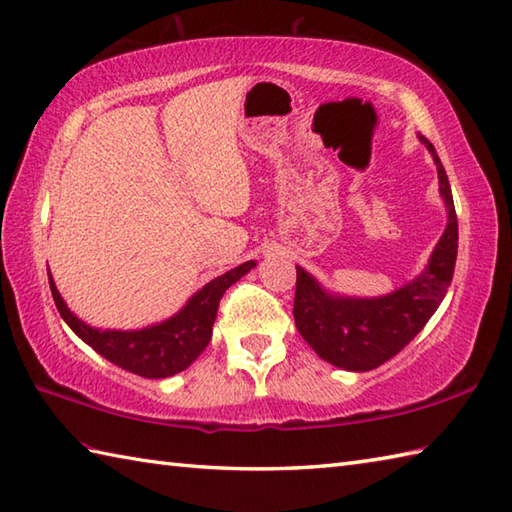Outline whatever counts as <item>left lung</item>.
Returning <instances> with one entry per match:
<instances>
[{"label":"left lung","instance_id":"obj_1","mask_svg":"<svg viewBox=\"0 0 512 512\" xmlns=\"http://www.w3.org/2000/svg\"><path fill=\"white\" fill-rule=\"evenodd\" d=\"M433 157L446 228L422 273L386 295L355 297L326 288L297 266L295 324L308 346L337 368L366 373L397 355L426 326L448 293L457 259V215L446 170L435 146L417 135Z\"/></svg>","mask_w":512,"mask_h":512}]
</instances>
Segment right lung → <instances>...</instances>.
<instances>
[{"label":"right lung","instance_id":"obj_1","mask_svg":"<svg viewBox=\"0 0 512 512\" xmlns=\"http://www.w3.org/2000/svg\"><path fill=\"white\" fill-rule=\"evenodd\" d=\"M257 266L255 259L239 264L228 273L210 279L188 297V302L162 322L148 324L144 328H95L79 319L73 310L68 308L64 297L59 295L55 279L48 270L50 290H53L55 306L59 315L70 330L88 344L99 355L106 357L108 362L128 370L146 379H162L175 373H182L195 359L204 353L210 337H213V324L217 317L219 299L226 290L239 282L246 273Z\"/></svg>","mask_w":512,"mask_h":512}]
</instances>
